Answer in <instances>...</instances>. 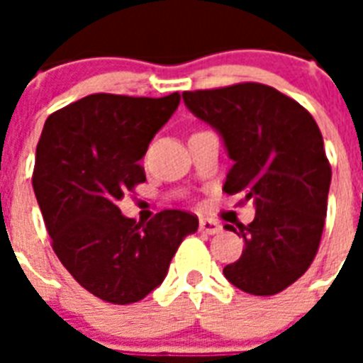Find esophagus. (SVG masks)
<instances>
[{"label":"esophagus","mask_w":363,"mask_h":363,"mask_svg":"<svg viewBox=\"0 0 363 363\" xmlns=\"http://www.w3.org/2000/svg\"><path fill=\"white\" fill-rule=\"evenodd\" d=\"M199 232L209 233V235L220 233L222 232L220 222L213 220V218H201V220H199Z\"/></svg>","instance_id":"34e87169"}]
</instances>
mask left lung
I'll list each match as a JSON object with an SVG mask.
<instances>
[{
    "instance_id": "left-lung-1",
    "label": "left lung",
    "mask_w": 363,
    "mask_h": 363,
    "mask_svg": "<svg viewBox=\"0 0 363 363\" xmlns=\"http://www.w3.org/2000/svg\"><path fill=\"white\" fill-rule=\"evenodd\" d=\"M182 99L226 143L233 165L222 190L256 205L250 224L238 232L226 224L245 250L224 277L254 296L282 292L313 264L326 220L332 165L315 118L259 82L182 92Z\"/></svg>"
}]
</instances>
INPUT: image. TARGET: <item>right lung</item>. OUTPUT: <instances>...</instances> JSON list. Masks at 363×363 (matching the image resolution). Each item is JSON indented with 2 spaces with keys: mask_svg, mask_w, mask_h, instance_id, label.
Segmentation results:
<instances>
[{
  "mask_svg": "<svg viewBox=\"0 0 363 363\" xmlns=\"http://www.w3.org/2000/svg\"><path fill=\"white\" fill-rule=\"evenodd\" d=\"M179 101V92L92 94L48 116L37 143L31 182L54 252L109 303H135L160 286L182 239L198 230L186 211H160L137 224L118 209L124 194L147 181L139 160Z\"/></svg>",
  "mask_w": 363,
  "mask_h": 363,
  "instance_id": "1",
  "label": "right lung"
}]
</instances>
